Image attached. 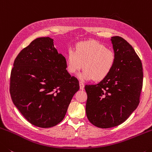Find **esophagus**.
<instances>
[{
  "instance_id": "1",
  "label": "esophagus",
  "mask_w": 152,
  "mask_h": 152,
  "mask_svg": "<svg viewBox=\"0 0 152 152\" xmlns=\"http://www.w3.org/2000/svg\"><path fill=\"white\" fill-rule=\"evenodd\" d=\"M84 83H83V82H81V81H79V88H80V89H82V90H83V89H84Z\"/></svg>"
}]
</instances>
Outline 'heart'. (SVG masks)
Wrapping results in <instances>:
<instances>
[{
	"label": "heart",
	"mask_w": 152,
	"mask_h": 152,
	"mask_svg": "<svg viewBox=\"0 0 152 152\" xmlns=\"http://www.w3.org/2000/svg\"><path fill=\"white\" fill-rule=\"evenodd\" d=\"M116 62L114 51L98 42L91 40L79 42L66 54V71L75 74L82 68L81 79L100 81L109 75Z\"/></svg>",
	"instance_id": "heart-1"
}]
</instances>
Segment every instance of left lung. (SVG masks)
Here are the masks:
<instances>
[{"label":"left lung","mask_w":152,"mask_h":152,"mask_svg":"<svg viewBox=\"0 0 152 152\" xmlns=\"http://www.w3.org/2000/svg\"><path fill=\"white\" fill-rule=\"evenodd\" d=\"M116 62L109 75L86 85V114L94 126L108 129L124 123L138 106L143 86L142 63L129 42L111 38Z\"/></svg>","instance_id":"obj_1"}]
</instances>
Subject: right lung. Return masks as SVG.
<instances>
[{
  "label": "right lung",
  "instance_id": "obj_1",
  "mask_svg": "<svg viewBox=\"0 0 152 152\" xmlns=\"http://www.w3.org/2000/svg\"><path fill=\"white\" fill-rule=\"evenodd\" d=\"M53 39L38 38L20 52L14 61L10 94L14 105L26 120L49 128L63 120L77 79L66 71V61L54 48Z\"/></svg>",
  "mask_w": 152,
  "mask_h": 152
}]
</instances>
